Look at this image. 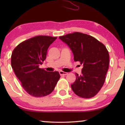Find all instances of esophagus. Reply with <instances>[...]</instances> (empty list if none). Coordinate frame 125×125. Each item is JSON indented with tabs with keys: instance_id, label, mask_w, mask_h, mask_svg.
<instances>
[{
	"instance_id": "34e87169",
	"label": "esophagus",
	"mask_w": 125,
	"mask_h": 125,
	"mask_svg": "<svg viewBox=\"0 0 125 125\" xmlns=\"http://www.w3.org/2000/svg\"><path fill=\"white\" fill-rule=\"evenodd\" d=\"M59 73H60V74L61 75V76H66V75L68 74L67 73L64 72H62V71H60Z\"/></svg>"
}]
</instances>
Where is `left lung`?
Masks as SVG:
<instances>
[{"mask_svg":"<svg viewBox=\"0 0 125 125\" xmlns=\"http://www.w3.org/2000/svg\"><path fill=\"white\" fill-rule=\"evenodd\" d=\"M59 39L71 49L74 60L83 65L82 74L76 73L72 89L82 98L95 96L103 86L109 69V54L106 48L94 37L80 32L68 34Z\"/></svg>","mask_w":125,"mask_h":125,"instance_id":"left-lung-1","label":"left lung"}]
</instances>
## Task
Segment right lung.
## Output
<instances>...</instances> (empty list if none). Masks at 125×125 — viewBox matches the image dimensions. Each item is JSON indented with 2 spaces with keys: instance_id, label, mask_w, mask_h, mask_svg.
Wrapping results in <instances>:
<instances>
[{
  "instance_id": "1",
  "label": "right lung",
  "mask_w": 125,
  "mask_h": 125,
  "mask_svg": "<svg viewBox=\"0 0 125 125\" xmlns=\"http://www.w3.org/2000/svg\"><path fill=\"white\" fill-rule=\"evenodd\" d=\"M57 37L37 36L24 41L13 49L11 66L21 85L33 97L46 96L54 90L60 76L39 67L47 56L48 48Z\"/></svg>"
}]
</instances>
